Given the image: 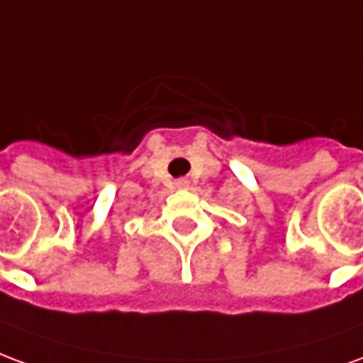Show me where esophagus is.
I'll list each match as a JSON object with an SVG mask.
<instances>
[{
  "label": "esophagus",
  "mask_w": 363,
  "mask_h": 363,
  "mask_svg": "<svg viewBox=\"0 0 363 363\" xmlns=\"http://www.w3.org/2000/svg\"><path fill=\"white\" fill-rule=\"evenodd\" d=\"M186 184H189V182L184 181V179H182V181H177V186H181V189H184Z\"/></svg>",
  "instance_id": "obj_1"
}]
</instances>
